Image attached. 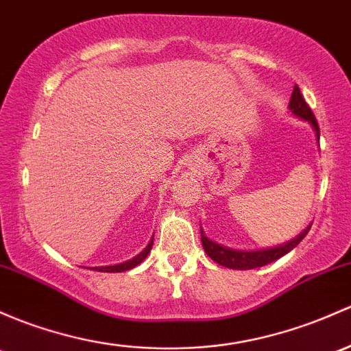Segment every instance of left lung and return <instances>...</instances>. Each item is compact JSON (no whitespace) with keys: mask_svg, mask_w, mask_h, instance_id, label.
Segmentation results:
<instances>
[{"mask_svg":"<svg viewBox=\"0 0 351 351\" xmlns=\"http://www.w3.org/2000/svg\"><path fill=\"white\" fill-rule=\"evenodd\" d=\"M287 108H289V112L293 114V116L300 117L302 121H308L309 126H311L313 131H315L316 141L319 143V128L315 119V114L311 112L309 106L306 104V101L302 99L300 87L298 86H294V90L293 94H291V101ZM309 228H311V223H309L300 235H296L293 241H287L286 243H282V245L269 247V249H259V250H239V249L225 247L222 243H217L215 241L206 237V234L202 227H200V234H202V245H204L206 256H208L210 259L215 261L217 264L223 265V267L237 269V271H249V269L263 267V265L274 263V261H278L279 257L286 256L287 252H291V250H293L294 247H296L298 243L306 237Z\"/></svg>","mask_w":351,"mask_h":351,"instance_id":"8db88e82","label":"left lung"}]
</instances>
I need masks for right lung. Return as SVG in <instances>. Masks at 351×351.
<instances>
[{"label":"right lung","instance_id":"right-lung-1","mask_svg":"<svg viewBox=\"0 0 351 351\" xmlns=\"http://www.w3.org/2000/svg\"><path fill=\"white\" fill-rule=\"evenodd\" d=\"M153 241L154 237H151V241L147 242V245L145 249L141 250V252L138 254L136 257H132V259L126 261V263H121V264H114V265H99V267H92L94 271H99V272H124V271H129V269L136 267L138 264H141L143 261L146 259L147 254H149L151 247H153Z\"/></svg>","mask_w":351,"mask_h":351}]
</instances>
